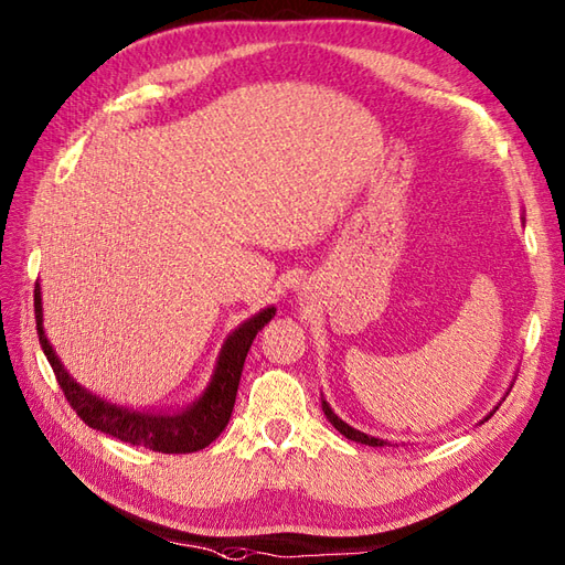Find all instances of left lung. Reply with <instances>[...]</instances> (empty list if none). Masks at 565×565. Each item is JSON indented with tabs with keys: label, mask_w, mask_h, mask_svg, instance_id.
I'll return each instance as SVG.
<instances>
[{
	"label": "left lung",
	"mask_w": 565,
	"mask_h": 565,
	"mask_svg": "<svg viewBox=\"0 0 565 565\" xmlns=\"http://www.w3.org/2000/svg\"><path fill=\"white\" fill-rule=\"evenodd\" d=\"M321 405H323V412H326V417H328V422L335 426V429L345 436V438H350V441H356V444H366V446H383V441L381 438H374V436H366V434H362V431H356V429H352V426H348L345 422L342 419H338L335 417V412L328 407V403L326 401H321ZM388 444V441H386ZM388 446H393V444H388ZM397 446V444H395Z\"/></svg>",
	"instance_id": "8db88e82"
}]
</instances>
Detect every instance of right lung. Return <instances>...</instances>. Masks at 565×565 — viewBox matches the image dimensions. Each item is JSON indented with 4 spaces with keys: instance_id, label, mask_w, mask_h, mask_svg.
Listing matches in <instances>:
<instances>
[{
    "instance_id": "add662e5",
    "label": "right lung",
    "mask_w": 565,
    "mask_h": 565,
    "mask_svg": "<svg viewBox=\"0 0 565 565\" xmlns=\"http://www.w3.org/2000/svg\"><path fill=\"white\" fill-rule=\"evenodd\" d=\"M273 316V307L264 309L256 313L254 319L242 323L235 333L225 340L215 374L211 379V386L205 388L203 397L199 403H194V407L174 412V415H160V412L156 415V412H131L127 407L103 403L100 397H95L81 388L78 383L66 374L57 360V354H54L45 338L40 287L35 285V330L40 338V348H43L68 405L76 409V415L84 419L90 429H98L103 434L119 438L124 444L143 446L156 452H194L213 444L215 438L223 434L230 422L232 407H235L246 352H249L258 330L264 328Z\"/></svg>"
}]
</instances>
